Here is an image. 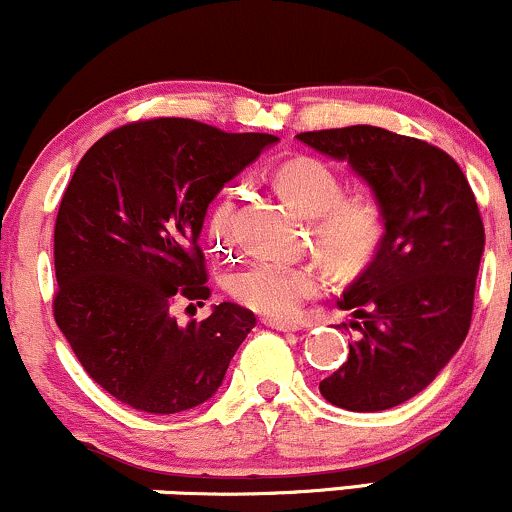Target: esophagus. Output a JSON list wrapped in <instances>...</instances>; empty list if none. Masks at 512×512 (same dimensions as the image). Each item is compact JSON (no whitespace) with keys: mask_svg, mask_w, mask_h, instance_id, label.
I'll list each match as a JSON object with an SVG mask.
<instances>
[{"mask_svg":"<svg viewBox=\"0 0 512 512\" xmlns=\"http://www.w3.org/2000/svg\"><path fill=\"white\" fill-rule=\"evenodd\" d=\"M266 326L275 328V330H282V333H292V330H299L302 328V323L297 321H287V318H266Z\"/></svg>","mask_w":512,"mask_h":512,"instance_id":"esophagus-1","label":"esophagus"}]
</instances>
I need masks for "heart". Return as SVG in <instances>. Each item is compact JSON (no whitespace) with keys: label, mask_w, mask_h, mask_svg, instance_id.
<instances>
[{"label":"heart","mask_w":512,"mask_h":512,"mask_svg":"<svg viewBox=\"0 0 512 512\" xmlns=\"http://www.w3.org/2000/svg\"><path fill=\"white\" fill-rule=\"evenodd\" d=\"M275 186L294 208L311 218L318 251L340 270L362 268L383 237V215L376 198L364 191L342 194V182L326 162L290 158L273 174ZM206 234L215 249L234 244V189L220 191L206 215ZM328 278L314 266L258 258L230 278V292L256 314L287 318L309 299L321 297Z\"/></svg>","instance_id":"obj_1"}]
</instances>
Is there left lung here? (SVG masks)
<instances>
[{"label":"left lung","instance_id":"obj_1","mask_svg":"<svg viewBox=\"0 0 512 512\" xmlns=\"http://www.w3.org/2000/svg\"><path fill=\"white\" fill-rule=\"evenodd\" d=\"M347 160L374 191L383 237L338 302L362 323L347 362L318 383L328 402L381 412L429 386L467 338L484 222L465 172L446 150L378 126L297 134Z\"/></svg>","mask_w":512,"mask_h":512}]
</instances>
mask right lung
<instances>
[{
	"instance_id": "1",
	"label": "right lung",
	"mask_w": 512,
	"mask_h": 512,
	"mask_svg": "<svg viewBox=\"0 0 512 512\" xmlns=\"http://www.w3.org/2000/svg\"><path fill=\"white\" fill-rule=\"evenodd\" d=\"M270 134L194 119H138L95 141L54 222V321L86 374L134 410L206 402L256 316L222 302L179 326L174 309L210 297L198 246L208 203L258 158Z\"/></svg>"
}]
</instances>
